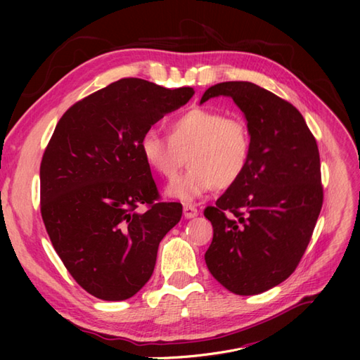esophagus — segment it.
Segmentation results:
<instances>
[{
    "label": "esophagus",
    "mask_w": 360,
    "mask_h": 360,
    "mask_svg": "<svg viewBox=\"0 0 360 360\" xmlns=\"http://www.w3.org/2000/svg\"><path fill=\"white\" fill-rule=\"evenodd\" d=\"M183 216L186 217V219H192V217H197V216H198L197 207H193V205H191V204L183 205Z\"/></svg>",
    "instance_id": "obj_1"
}]
</instances>
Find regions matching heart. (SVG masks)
Returning <instances> with one entry per match:
<instances>
[{
    "label": "heart",
    "instance_id": "heart-1",
    "mask_svg": "<svg viewBox=\"0 0 360 360\" xmlns=\"http://www.w3.org/2000/svg\"><path fill=\"white\" fill-rule=\"evenodd\" d=\"M169 139L148 129L139 139L147 167L163 179H172L188 155L189 169L165 189L168 198L192 202L216 186L230 188L242 179L252 155V139L240 117L193 108L168 126Z\"/></svg>",
    "mask_w": 360,
    "mask_h": 360
}]
</instances>
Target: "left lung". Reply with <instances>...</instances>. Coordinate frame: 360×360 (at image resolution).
<instances>
[{"label": "left lung", "instance_id": "1", "mask_svg": "<svg viewBox=\"0 0 360 360\" xmlns=\"http://www.w3.org/2000/svg\"><path fill=\"white\" fill-rule=\"evenodd\" d=\"M226 96L240 108L252 139L248 169L204 214L213 240L204 255L213 278L238 296L264 292L297 267L323 205L320 155L291 103L261 86L231 81L201 97Z\"/></svg>", "mask_w": 360, "mask_h": 360}]
</instances>
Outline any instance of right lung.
Returning <instances> with one entry per match:
<instances>
[{"instance_id":"right-lung-1","label":"right lung","mask_w":360,"mask_h":360,"mask_svg":"<svg viewBox=\"0 0 360 360\" xmlns=\"http://www.w3.org/2000/svg\"><path fill=\"white\" fill-rule=\"evenodd\" d=\"M193 93L124 78L75 103L53 130L40 165L41 217L69 274L97 299L135 296L180 221V204L155 202L139 139ZM139 203L149 209L138 212Z\"/></svg>"}]
</instances>
